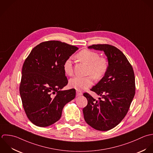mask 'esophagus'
Returning <instances> with one entry per match:
<instances>
[{"label": "esophagus", "mask_w": 153, "mask_h": 153, "mask_svg": "<svg viewBox=\"0 0 153 153\" xmlns=\"http://www.w3.org/2000/svg\"><path fill=\"white\" fill-rule=\"evenodd\" d=\"M76 96H81L82 95V93L81 91H78V90H76Z\"/></svg>", "instance_id": "1"}]
</instances>
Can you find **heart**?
Returning <instances> with one entry per match:
<instances>
[{
  "label": "heart",
  "instance_id": "heart-1",
  "mask_svg": "<svg viewBox=\"0 0 153 153\" xmlns=\"http://www.w3.org/2000/svg\"><path fill=\"white\" fill-rule=\"evenodd\" d=\"M76 59L87 65V75L85 77L75 76L69 80V86L76 90L81 91L89 88L93 82V78L96 80H100L106 74L108 63L107 59L100 57L96 51L85 49L76 55ZM63 71L66 75L71 76L73 74L72 62L70 58L66 59L63 64Z\"/></svg>",
  "mask_w": 153,
  "mask_h": 153
}]
</instances>
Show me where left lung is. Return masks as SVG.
I'll use <instances>...</instances> for the list:
<instances>
[{
  "label": "left lung",
  "instance_id": "1",
  "mask_svg": "<svg viewBox=\"0 0 153 153\" xmlns=\"http://www.w3.org/2000/svg\"><path fill=\"white\" fill-rule=\"evenodd\" d=\"M89 49L104 52L108 67L102 79L91 88L100 97L96 100L87 93L83 108L85 122L94 129L106 131L116 126L125 117L135 93L132 66L119 49L109 45H93Z\"/></svg>",
  "mask_w": 153,
  "mask_h": 153
}]
</instances>
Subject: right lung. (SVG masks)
<instances>
[{
    "label": "right lung",
    "instance_id": "1",
    "mask_svg": "<svg viewBox=\"0 0 153 153\" xmlns=\"http://www.w3.org/2000/svg\"><path fill=\"white\" fill-rule=\"evenodd\" d=\"M78 49L59 41H48L34 48L25 59L19 93L25 112L35 125L46 127L56 122L65 105L75 97V89H61L68 82L64 62Z\"/></svg>",
    "mask_w": 153,
    "mask_h": 153
}]
</instances>
